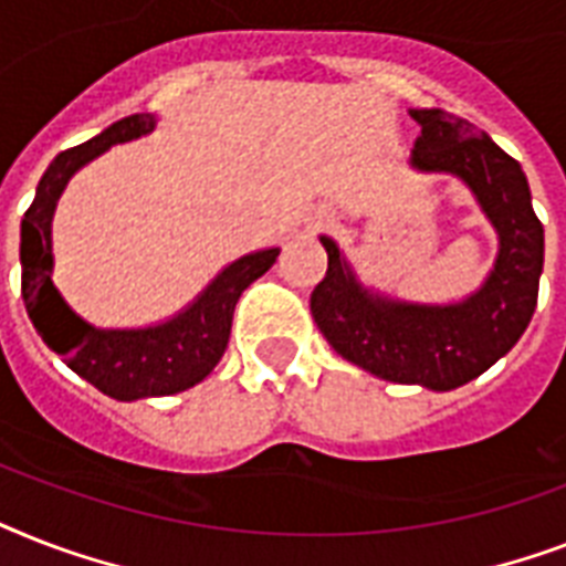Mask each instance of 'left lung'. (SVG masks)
Returning a JSON list of instances; mask_svg holds the SVG:
<instances>
[{
    "instance_id": "8db88e82",
    "label": "left lung",
    "mask_w": 566,
    "mask_h": 566,
    "mask_svg": "<svg viewBox=\"0 0 566 566\" xmlns=\"http://www.w3.org/2000/svg\"><path fill=\"white\" fill-rule=\"evenodd\" d=\"M420 123L411 164L452 172L473 190L500 231V258L482 291L461 305H405L355 282L332 238L326 279L311 293V314L337 355L399 385L452 390L482 376L526 332L544 270V226L532 208L520 164L473 123L438 108L411 111Z\"/></svg>"
}]
</instances>
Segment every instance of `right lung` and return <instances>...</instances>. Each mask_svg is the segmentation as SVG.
Listing matches in <instances>:
<instances>
[{
	"label": "right lung",
	"instance_id": "add662e5",
	"mask_svg": "<svg viewBox=\"0 0 566 566\" xmlns=\"http://www.w3.org/2000/svg\"><path fill=\"white\" fill-rule=\"evenodd\" d=\"M155 128V117L132 114L108 126L87 144L66 149L49 164L38 185V196L22 217V300L31 323L52 353L64 355L66 367L99 387L102 394L119 402L144 396H170L199 385L226 353L231 335V317L240 293L264 275L279 258V249H264L240 258L222 270L208 291L185 314L153 328H93L66 308L61 293L49 279L52 243L49 226L61 190L78 167L93 161L108 146L126 144Z\"/></svg>",
	"mask_w": 566,
	"mask_h": 566
}]
</instances>
